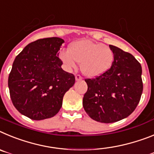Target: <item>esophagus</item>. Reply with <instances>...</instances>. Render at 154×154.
Segmentation results:
<instances>
[{
  "label": "esophagus",
  "instance_id": "obj_1",
  "mask_svg": "<svg viewBox=\"0 0 154 154\" xmlns=\"http://www.w3.org/2000/svg\"><path fill=\"white\" fill-rule=\"evenodd\" d=\"M75 79L76 81H81V80H82V77L79 74H77V75H75Z\"/></svg>",
  "mask_w": 154,
  "mask_h": 154
}]
</instances>
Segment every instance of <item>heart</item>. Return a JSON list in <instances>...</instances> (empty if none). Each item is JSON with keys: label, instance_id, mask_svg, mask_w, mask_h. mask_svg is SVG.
<instances>
[{"label": "heart", "instance_id": "obj_1", "mask_svg": "<svg viewBox=\"0 0 154 154\" xmlns=\"http://www.w3.org/2000/svg\"><path fill=\"white\" fill-rule=\"evenodd\" d=\"M60 58L67 69H75L81 63L83 74L97 77L111 67L114 53L109 45L83 39L72 43L69 49L62 50Z\"/></svg>", "mask_w": 154, "mask_h": 154}]
</instances>
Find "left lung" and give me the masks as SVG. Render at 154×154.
Instances as JSON below:
<instances>
[{"mask_svg":"<svg viewBox=\"0 0 154 154\" xmlns=\"http://www.w3.org/2000/svg\"><path fill=\"white\" fill-rule=\"evenodd\" d=\"M114 53L112 66L105 73L85 79L88 91L83 106L99 122L112 123L128 117L136 109L143 93L142 67L129 53L109 45Z\"/></svg>","mask_w":154,"mask_h":154,"instance_id":"1","label":"left lung"}]
</instances>
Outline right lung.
<instances>
[{
  "mask_svg": "<svg viewBox=\"0 0 154 154\" xmlns=\"http://www.w3.org/2000/svg\"><path fill=\"white\" fill-rule=\"evenodd\" d=\"M63 42L57 37L40 38L14 59L8 77L11 99L15 109L31 119L56 116L64 94L75 83L73 73L61 68L58 51Z\"/></svg>",
  "mask_w": 154,
  "mask_h": 154,
  "instance_id": "obj_1",
  "label": "right lung"
}]
</instances>
